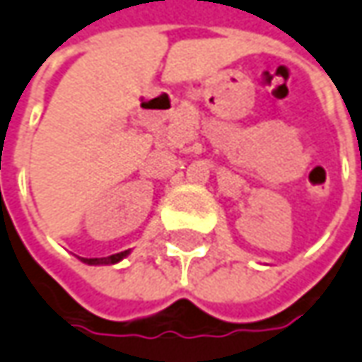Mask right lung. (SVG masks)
Wrapping results in <instances>:
<instances>
[{
	"mask_svg": "<svg viewBox=\"0 0 362 362\" xmlns=\"http://www.w3.org/2000/svg\"><path fill=\"white\" fill-rule=\"evenodd\" d=\"M124 255H129V252L115 253V255H109V257H83V262L88 265H109V264H117V262H120Z\"/></svg>",
	"mask_w": 362,
	"mask_h": 362,
	"instance_id": "right-lung-1",
	"label": "right lung"
}]
</instances>
